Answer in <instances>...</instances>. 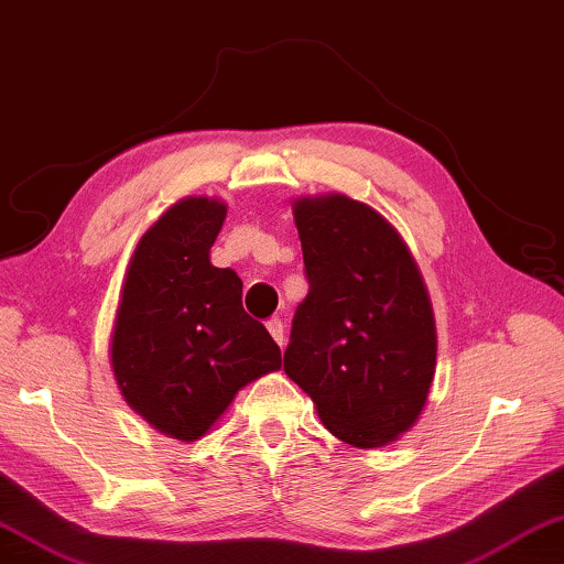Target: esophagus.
<instances>
[{
  "instance_id": "34e87169",
  "label": "esophagus",
  "mask_w": 564,
  "mask_h": 564,
  "mask_svg": "<svg viewBox=\"0 0 564 564\" xmlns=\"http://www.w3.org/2000/svg\"><path fill=\"white\" fill-rule=\"evenodd\" d=\"M268 332H271V336H273V339L275 341H279L281 344V347H283V341H285V334H283V322H281V318H268Z\"/></svg>"
}]
</instances>
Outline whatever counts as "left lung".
Returning <instances> with one entry per match:
<instances>
[{
    "label": "left lung",
    "mask_w": 564,
    "mask_h": 564,
    "mask_svg": "<svg viewBox=\"0 0 564 564\" xmlns=\"http://www.w3.org/2000/svg\"><path fill=\"white\" fill-rule=\"evenodd\" d=\"M308 296L283 369L336 438L380 448L415 423L435 372V322L413 256L380 213L344 195L293 207Z\"/></svg>",
    "instance_id": "left-lung-1"
}]
</instances>
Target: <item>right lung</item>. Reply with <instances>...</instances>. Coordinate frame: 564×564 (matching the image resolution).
I'll return each instance as SVG.
<instances>
[{
	"label": "right lung",
	"instance_id": "1",
	"mask_svg": "<svg viewBox=\"0 0 564 564\" xmlns=\"http://www.w3.org/2000/svg\"><path fill=\"white\" fill-rule=\"evenodd\" d=\"M228 207L189 197L139 240L116 311L111 365L156 431L197 441L235 394L281 367L273 336L242 308V281L209 263Z\"/></svg>",
	"mask_w": 564,
	"mask_h": 564
}]
</instances>
